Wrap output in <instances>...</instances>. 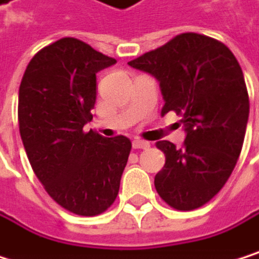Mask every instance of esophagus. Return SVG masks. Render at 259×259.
<instances>
[{
  "label": "esophagus",
  "instance_id": "34e87169",
  "mask_svg": "<svg viewBox=\"0 0 259 259\" xmlns=\"http://www.w3.org/2000/svg\"><path fill=\"white\" fill-rule=\"evenodd\" d=\"M132 146H134V149H149L150 147V143L143 141V140H134Z\"/></svg>",
  "mask_w": 259,
  "mask_h": 259
}]
</instances>
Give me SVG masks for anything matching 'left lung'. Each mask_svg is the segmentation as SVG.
Listing matches in <instances>:
<instances>
[{
	"label": "left lung",
	"mask_w": 259,
	"mask_h": 259,
	"mask_svg": "<svg viewBox=\"0 0 259 259\" xmlns=\"http://www.w3.org/2000/svg\"><path fill=\"white\" fill-rule=\"evenodd\" d=\"M128 65L159 81L162 115L175 110L187 132L181 149L156 143L165 155L155 176L158 194L179 211L200 208L223 188L241 153L249 95L238 60L212 37L182 33Z\"/></svg>",
	"instance_id": "8db88e82"
}]
</instances>
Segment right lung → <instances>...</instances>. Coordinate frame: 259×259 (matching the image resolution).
<instances>
[{
  "instance_id": "right-lung-1",
  "label": "right lung",
  "mask_w": 259,
  "mask_h": 259,
  "mask_svg": "<svg viewBox=\"0 0 259 259\" xmlns=\"http://www.w3.org/2000/svg\"><path fill=\"white\" fill-rule=\"evenodd\" d=\"M116 60L63 37L33 56L19 86V134L47 193L77 215H98L116 199L132 143L83 127L92 119L97 72Z\"/></svg>"
}]
</instances>
